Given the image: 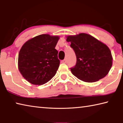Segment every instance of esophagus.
Returning a JSON list of instances; mask_svg holds the SVG:
<instances>
[{"mask_svg": "<svg viewBox=\"0 0 123 123\" xmlns=\"http://www.w3.org/2000/svg\"><path fill=\"white\" fill-rule=\"evenodd\" d=\"M66 62H67V61H66V59H64V60H62V63H66Z\"/></svg>", "mask_w": 123, "mask_h": 123, "instance_id": "obj_1", "label": "esophagus"}]
</instances>
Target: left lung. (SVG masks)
Instances as JSON below:
<instances>
[{
  "label": "left lung",
  "instance_id": "1",
  "mask_svg": "<svg viewBox=\"0 0 123 123\" xmlns=\"http://www.w3.org/2000/svg\"><path fill=\"white\" fill-rule=\"evenodd\" d=\"M76 56L75 66L70 68L72 74L83 81L94 82L104 78L112 65L111 51L106 45L84 33L68 36Z\"/></svg>",
  "mask_w": 123,
  "mask_h": 123
}]
</instances>
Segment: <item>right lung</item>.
I'll return each instance as SVG.
<instances>
[{"instance_id": "add662e5", "label": "right lung", "mask_w": 123, "mask_h": 123, "mask_svg": "<svg viewBox=\"0 0 123 123\" xmlns=\"http://www.w3.org/2000/svg\"><path fill=\"white\" fill-rule=\"evenodd\" d=\"M59 39V36L43 34L23 45L18 55V69L28 82L43 85L55 76L60 63L55 48Z\"/></svg>"}]
</instances>
